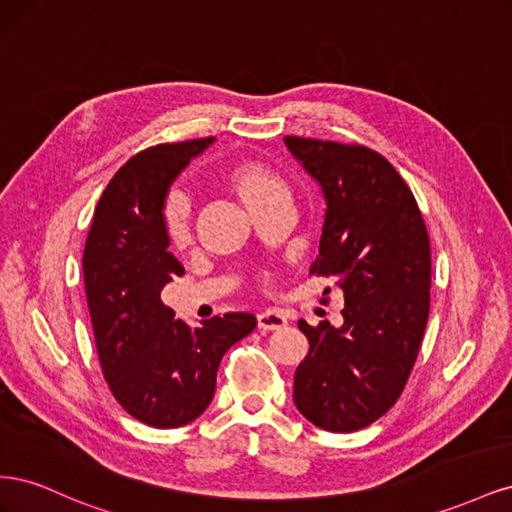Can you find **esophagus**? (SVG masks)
I'll list each match as a JSON object with an SVG mask.
<instances>
[{"label": "esophagus", "mask_w": 512, "mask_h": 512, "mask_svg": "<svg viewBox=\"0 0 512 512\" xmlns=\"http://www.w3.org/2000/svg\"><path fill=\"white\" fill-rule=\"evenodd\" d=\"M288 324V318L280 309H267V312L258 314V329L260 331H277L284 329Z\"/></svg>", "instance_id": "1"}]
</instances>
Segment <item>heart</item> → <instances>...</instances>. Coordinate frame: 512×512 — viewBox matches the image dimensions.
Listing matches in <instances>:
<instances>
[{"mask_svg":"<svg viewBox=\"0 0 512 512\" xmlns=\"http://www.w3.org/2000/svg\"><path fill=\"white\" fill-rule=\"evenodd\" d=\"M222 181L226 188L235 194L247 211H254L267 200L275 196H286V188L282 179L273 170L258 160H241L230 164ZM162 232L170 247L175 250H185L192 243V207L188 198L175 192L170 194L162 205Z\"/></svg>","mask_w":512,"mask_h":512,"instance_id":"heart-1","label":"heart"}]
</instances>
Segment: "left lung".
Here are the masks:
<instances>
[{"instance_id": "8db88e82", "label": "left lung", "mask_w": 512, "mask_h": 512, "mask_svg": "<svg viewBox=\"0 0 512 512\" xmlns=\"http://www.w3.org/2000/svg\"><path fill=\"white\" fill-rule=\"evenodd\" d=\"M322 190L320 254L312 275L344 292V324L299 329L309 352L294 371V406L320 429L356 431L386 414L406 386L429 318L431 252L423 215L380 153L286 136Z\"/></svg>"}]
</instances>
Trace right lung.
Here are the masks:
<instances>
[{
  "mask_svg": "<svg viewBox=\"0 0 512 512\" xmlns=\"http://www.w3.org/2000/svg\"><path fill=\"white\" fill-rule=\"evenodd\" d=\"M215 138L156 145L136 153L106 185L83 252L85 292L104 378L138 421L173 429L207 410L224 352L250 335L245 312L190 329L162 303L185 273L168 252L162 205L181 170Z\"/></svg>",
  "mask_w": 512,
  "mask_h": 512,
  "instance_id": "1",
  "label": "right lung"
}]
</instances>
